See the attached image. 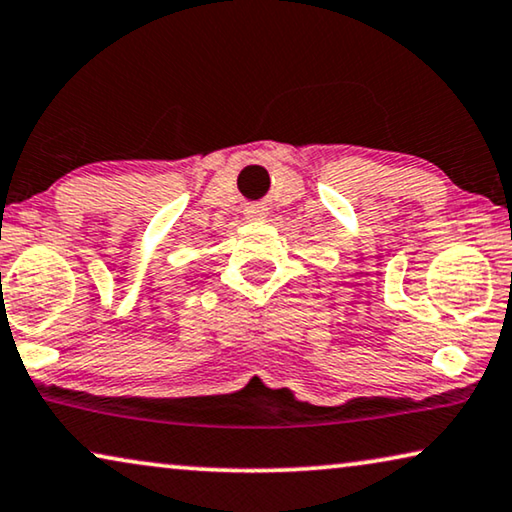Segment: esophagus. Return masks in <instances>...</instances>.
I'll return each instance as SVG.
<instances>
[{
	"instance_id": "1",
	"label": "esophagus",
	"mask_w": 512,
	"mask_h": 512,
	"mask_svg": "<svg viewBox=\"0 0 512 512\" xmlns=\"http://www.w3.org/2000/svg\"><path fill=\"white\" fill-rule=\"evenodd\" d=\"M244 214H247V219L251 221H261L268 217V207L265 205H249L247 210H244Z\"/></svg>"
}]
</instances>
